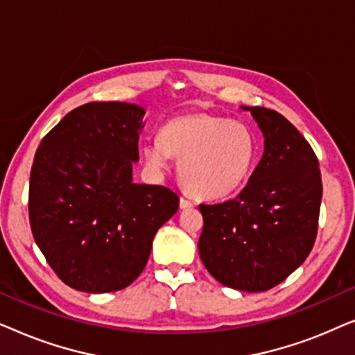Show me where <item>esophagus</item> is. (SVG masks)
Masks as SVG:
<instances>
[{
    "instance_id": "34e87169",
    "label": "esophagus",
    "mask_w": 355,
    "mask_h": 355,
    "mask_svg": "<svg viewBox=\"0 0 355 355\" xmlns=\"http://www.w3.org/2000/svg\"><path fill=\"white\" fill-rule=\"evenodd\" d=\"M179 205H181V208H192L193 202L189 200L187 197H181V200H179Z\"/></svg>"
}]
</instances>
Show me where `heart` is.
Wrapping results in <instances>:
<instances>
[{
    "mask_svg": "<svg viewBox=\"0 0 355 355\" xmlns=\"http://www.w3.org/2000/svg\"><path fill=\"white\" fill-rule=\"evenodd\" d=\"M257 137L249 125L210 113L174 116L159 129L158 142L145 147L148 163L163 168L178 159L182 187L202 200L234 193L250 176Z\"/></svg>",
    "mask_w": 355,
    "mask_h": 355,
    "instance_id": "obj_1",
    "label": "heart"
}]
</instances>
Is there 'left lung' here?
<instances>
[{
  "label": "left lung",
  "instance_id": "obj_1",
  "mask_svg": "<svg viewBox=\"0 0 355 355\" xmlns=\"http://www.w3.org/2000/svg\"><path fill=\"white\" fill-rule=\"evenodd\" d=\"M242 108L263 132L265 152L239 196L198 205V254L223 286L263 293L283 283L312 250L322 173L310 144L283 114L261 106Z\"/></svg>",
  "mask_w": 355,
  "mask_h": 355
}]
</instances>
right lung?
<instances>
[{"label":"right lung","mask_w":355,"mask_h":355,"mask_svg":"<svg viewBox=\"0 0 355 355\" xmlns=\"http://www.w3.org/2000/svg\"><path fill=\"white\" fill-rule=\"evenodd\" d=\"M144 114L121 101L85 103L37 148L28 186L32 234L72 289L128 288L147 265L157 231L178 211L171 189L132 182Z\"/></svg>","instance_id":"1"}]
</instances>
